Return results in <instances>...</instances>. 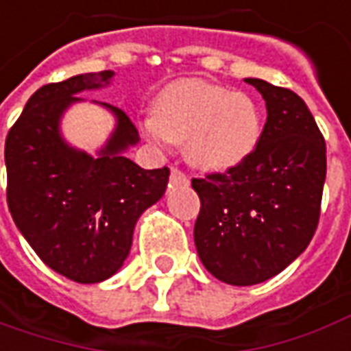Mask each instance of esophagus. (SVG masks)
Segmentation results:
<instances>
[{
    "mask_svg": "<svg viewBox=\"0 0 351 351\" xmlns=\"http://www.w3.org/2000/svg\"><path fill=\"white\" fill-rule=\"evenodd\" d=\"M170 181L173 185H187V183H189V178H187L181 170H178V168H171Z\"/></svg>",
    "mask_w": 351,
    "mask_h": 351,
    "instance_id": "1",
    "label": "esophagus"
}]
</instances>
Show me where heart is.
Returning a JSON list of instances; mask_svg holds the SVG:
<instances>
[{
  "instance_id": "obj_1",
  "label": "heart",
  "mask_w": 351,
  "mask_h": 351,
  "mask_svg": "<svg viewBox=\"0 0 351 351\" xmlns=\"http://www.w3.org/2000/svg\"><path fill=\"white\" fill-rule=\"evenodd\" d=\"M154 143H185L195 166L210 171L235 168L262 139V112L250 95L206 80H180L154 101V116L145 120Z\"/></svg>"
}]
</instances>
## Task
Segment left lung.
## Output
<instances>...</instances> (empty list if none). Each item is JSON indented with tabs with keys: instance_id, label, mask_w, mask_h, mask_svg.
Masks as SVG:
<instances>
[{
	"instance_id": "1",
	"label": "left lung",
	"mask_w": 351,
	"mask_h": 351,
	"mask_svg": "<svg viewBox=\"0 0 351 351\" xmlns=\"http://www.w3.org/2000/svg\"><path fill=\"white\" fill-rule=\"evenodd\" d=\"M246 84L267 108L256 151L226 173L191 181L200 199V262L235 287L271 279L308 248L327 176L325 139L302 97L258 78Z\"/></svg>"
}]
</instances>
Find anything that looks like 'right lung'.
<instances>
[{
    "mask_svg": "<svg viewBox=\"0 0 351 351\" xmlns=\"http://www.w3.org/2000/svg\"><path fill=\"white\" fill-rule=\"evenodd\" d=\"M112 70L78 74L40 88L5 139L7 204L14 226L53 271L70 281L101 282L130 254L139 216L162 199L170 170H143L124 151L139 132L124 110L106 105L116 128L97 156L72 149L60 135L62 112L103 88ZM97 103V101H95Z\"/></svg>",
    "mask_w": 351,
    "mask_h": 351,
    "instance_id": "add662e5",
    "label": "right lung"
}]
</instances>
